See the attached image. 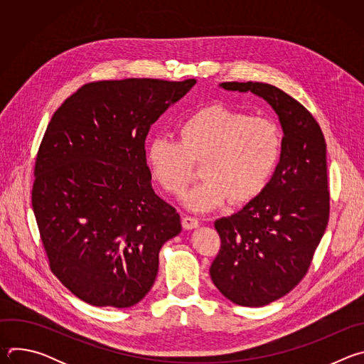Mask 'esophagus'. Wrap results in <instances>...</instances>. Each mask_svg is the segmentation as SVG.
Segmentation results:
<instances>
[{"label":"esophagus","mask_w":364,"mask_h":364,"mask_svg":"<svg viewBox=\"0 0 364 364\" xmlns=\"http://www.w3.org/2000/svg\"><path fill=\"white\" fill-rule=\"evenodd\" d=\"M181 223H183V228H184L186 230H191V229H196V228L200 226L198 219L191 218V216H184L183 220H181Z\"/></svg>","instance_id":"34e87169"}]
</instances>
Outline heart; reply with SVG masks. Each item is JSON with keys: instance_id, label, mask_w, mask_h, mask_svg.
<instances>
[{"instance_id": "1", "label": "heart", "mask_w": 364, "mask_h": 364, "mask_svg": "<svg viewBox=\"0 0 364 364\" xmlns=\"http://www.w3.org/2000/svg\"><path fill=\"white\" fill-rule=\"evenodd\" d=\"M282 152L281 127L223 103L203 107L177 125V141L155 136L145 146V164L166 193L180 194L200 163L201 180L184 194L190 210L246 204L269 186Z\"/></svg>"}]
</instances>
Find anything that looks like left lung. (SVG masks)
Wrapping results in <instances>:
<instances>
[{
    "label": "left lung",
    "instance_id": "1",
    "mask_svg": "<svg viewBox=\"0 0 364 364\" xmlns=\"http://www.w3.org/2000/svg\"><path fill=\"white\" fill-rule=\"evenodd\" d=\"M252 92L277 112L282 152L267 190L237 213L215 222L220 250L210 267L216 288L232 302L264 306L305 277L330 216L326 139L298 100L261 82H223Z\"/></svg>",
    "mask_w": 364,
    "mask_h": 364
}]
</instances>
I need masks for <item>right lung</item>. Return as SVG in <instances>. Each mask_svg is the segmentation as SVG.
Returning a JSON list of instances; mask_svg holds the SVG:
<instances>
[{
    "mask_svg": "<svg viewBox=\"0 0 364 364\" xmlns=\"http://www.w3.org/2000/svg\"><path fill=\"white\" fill-rule=\"evenodd\" d=\"M196 79L100 80L53 114L40 144L31 204L50 269L77 298L128 308L154 285L180 215L145 164L151 125Z\"/></svg>",
    "mask_w": 364,
    "mask_h": 364,
    "instance_id": "obj_1",
    "label": "right lung"
}]
</instances>
